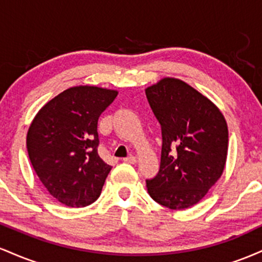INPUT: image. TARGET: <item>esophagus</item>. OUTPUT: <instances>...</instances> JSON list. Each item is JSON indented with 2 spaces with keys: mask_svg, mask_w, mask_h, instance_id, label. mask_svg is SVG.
<instances>
[{
  "mask_svg": "<svg viewBox=\"0 0 262 262\" xmlns=\"http://www.w3.org/2000/svg\"><path fill=\"white\" fill-rule=\"evenodd\" d=\"M123 161L128 162V164H135V162H137V158H135V156H133V155H130V156H128V158L123 159Z\"/></svg>",
  "mask_w": 262,
  "mask_h": 262,
  "instance_id": "1",
  "label": "esophagus"
}]
</instances>
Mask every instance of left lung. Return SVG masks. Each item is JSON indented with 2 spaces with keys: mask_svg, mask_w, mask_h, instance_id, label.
<instances>
[{
  "mask_svg": "<svg viewBox=\"0 0 262 262\" xmlns=\"http://www.w3.org/2000/svg\"><path fill=\"white\" fill-rule=\"evenodd\" d=\"M145 93L162 137L160 170L146 180L148 192L170 209L189 208L223 173L227 122L213 102L179 79L165 77Z\"/></svg>",
  "mask_w": 262,
  "mask_h": 262,
  "instance_id": "obj_1",
  "label": "left lung"
}]
</instances>
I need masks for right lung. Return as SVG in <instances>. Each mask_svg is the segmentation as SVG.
I'll return each instance as SVG.
<instances>
[{
    "label": "right lung",
    "instance_id": "add662e5",
    "mask_svg": "<svg viewBox=\"0 0 262 262\" xmlns=\"http://www.w3.org/2000/svg\"><path fill=\"white\" fill-rule=\"evenodd\" d=\"M117 95L96 86L71 87L48 102L28 129L33 169L65 206L79 208L100 197L112 167L98 155L97 122Z\"/></svg>",
    "mask_w": 262,
    "mask_h": 262
}]
</instances>
